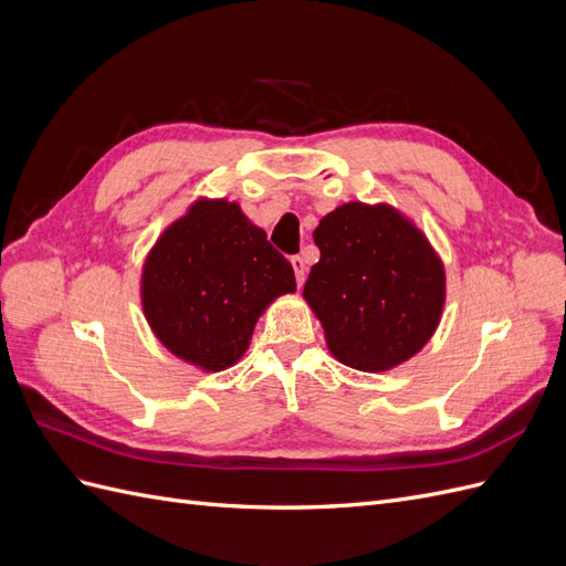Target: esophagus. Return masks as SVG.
<instances>
[{
	"instance_id": "34e87169",
	"label": "esophagus",
	"mask_w": 566,
	"mask_h": 566,
	"mask_svg": "<svg viewBox=\"0 0 566 566\" xmlns=\"http://www.w3.org/2000/svg\"><path fill=\"white\" fill-rule=\"evenodd\" d=\"M290 264H293V269H295V281H297V285L302 287V285H304V273H306L304 260L297 254V256H293V260H290Z\"/></svg>"
}]
</instances>
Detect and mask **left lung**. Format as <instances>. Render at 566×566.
<instances>
[{"instance_id":"1","label":"left lung","mask_w":566,"mask_h":566,"mask_svg":"<svg viewBox=\"0 0 566 566\" xmlns=\"http://www.w3.org/2000/svg\"><path fill=\"white\" fill-rule=\"evenodd\" d=\"M321 260L304 297L331 352L358 370L399 366L439 325L443 266L427 238L397 210L347 202L314 231Z\"/></svg>"}]
</instances>
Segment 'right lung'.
Masks as SVG:
<instances>
[{
  "instance_id": "right-lung-1",
  "label": "right lung",
  "mask_w": 566,
  "mask_h": 566,
  "mask_svg": "<svg viewBox=\"0 0 566 566\" xmlns=\"http://www.w3.org/2000/svg\"><path fill=\"white\" fill-rule=\"evenodd\" d=\"M295 271L235 202L200 200L169 227L144 266V312L184 361L221 370L248 349L266 304Z\"/></svg>"
}]
</instances>
